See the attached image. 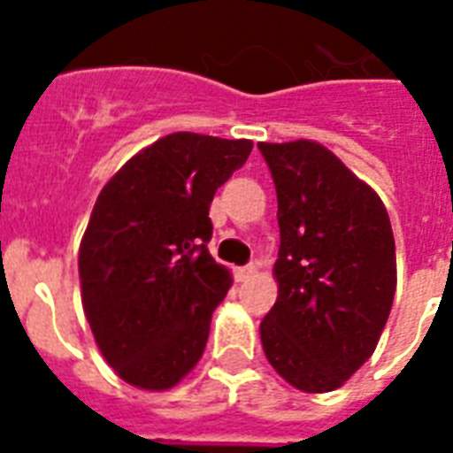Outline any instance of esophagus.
<instances>
[{
  "mask_svg": "<svg viewBox=\"0 0 453 453\" xmlns=\"http://www.w3.org/2000/svg\"><path fill=\"white\" fill-rule=\"evenodd\" d=\"M254 273H256V265L254 263H249V265L234 268V280H237V282H244V280H249V277L254 275Z\"/></svg>",
  "mask_w": 453,
  "mask_h": 453,
  "instance_id": "34e87169",
  "label": "esophagus"
}]
</instances>
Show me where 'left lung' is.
Segmentation results:
<instances>
[{
  "label": "left lung",
  "instance_id": "obj_1",
  "mask_svg": "<svg viewBox=\"0 0 453 453\" xmlns=\"http://www.w3.org/2000/svg\"><path fill=\"white\" fill-rule=\"evenodd\" d=\"M277 190L280 296L265 357L303 393L343 386L372 357L393 308L395 240L380 197L312 141L258 143Z\"/></svg>",
  "mask_w": 453,
  "mask_h": 453
}]
</instances>
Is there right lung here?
<instances>
[{"mask_svg": "<svg viewBox=\"0 0 453 453\" xmlns=\"http://www.w3.org/2000/svg\"><path fill=\"white\" fill-rule=\"evenodd\" d=\"M254 143L171 134L96 199L80 247L81 303L103 357L143 390L176 386L206 348L230 273L209 254L213 195Z\"/></svg>", "mask_w": 453, "mask_h": 453, "instance_id": "1", "label": "right lung"}]
</instances>
